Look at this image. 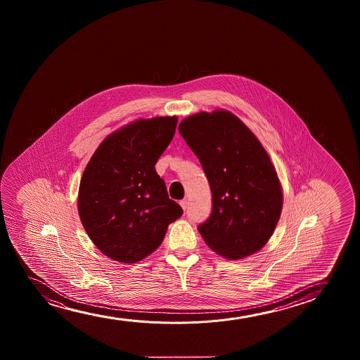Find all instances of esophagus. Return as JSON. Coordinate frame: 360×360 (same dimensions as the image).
Masks as SVG:
<instances>
[{"label": "esophagus", "instance_id": "obj_1", "mask_svg": "<svg viewBox=\"0 0 360 360\" xmlns=\"http://www.w3.org/2000/svg\"><path fill=\"white\" fill-rule=\"evenodd\" d=\"M179 204H181V207H183V210H186L187 209L188 202L186 200V199H183V200H181L179 202Z\"/></svg>", "mask_w": 360, "mask_h": 360}]
</instances>
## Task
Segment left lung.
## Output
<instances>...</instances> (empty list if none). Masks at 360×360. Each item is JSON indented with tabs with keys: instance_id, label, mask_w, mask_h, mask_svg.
I'll return each instance as SVG.
<instances>
[{
	"instance_id": "obj_1",
	"label": "left lung",
	"mask_w": 360,
	"mask_h": 360,
	"mask_svg": "<svg viewBox=\"0 0 360 360\" xmlns=\"http://www.w3.org/2000/svg\"><path fill=\"white\" fill-rule=\"evenodd\" d=\"M179 134L202 163L212 210L198 226L212 251L227 259L251 256L274 232L283 207L276 168L258 139L227 110L194 114Z\"/></svg>"
}]
</instances>
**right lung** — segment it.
Wrapping results in <instances>:
<instances>
[{
  "mask_svg": "<svg viewBox=\"0 0 360 360\" xmlns=\"http://www.w3.org/2000/svg\"><path fill=\"white\" fill-rule=\"evenodd\" d=\"M177 117L140 119L110 134L84 168L79 214L99 251L135 263L163 241L182 207L168 197L155 165L172 141Z\"/></svg>",
  "mask_w": 360,
  "mask_h": 360,
  "instance_id": "add662e5",
  "label": "right lung"
}]
</instances>
